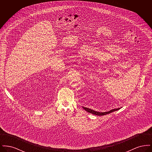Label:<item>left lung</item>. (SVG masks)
Masks as SVG:
<instances>
[{
	"mask_svg": "<svg viewBox=\"0 0 152 152\" xmlns=\"http://www.w3.org/2000/svg\"><path fill=\"white\" fill-rule=\"evenodd\" d=\"M83 108L85 110H86L88 112L90 113H92L93 115H97V116H103V115H107V114H109L110 113H112L114 111H116L118 109H120V108H117V109H112L110 110H109L108 112H97V111H94L92 109H91L88 108H86V107H83Z\"/></svg>",
	"mask_w": 152,
	"mask_h": 152,
	"instance_id": "left-lung-1",
	"label": "left lung"
}]
</instances>
